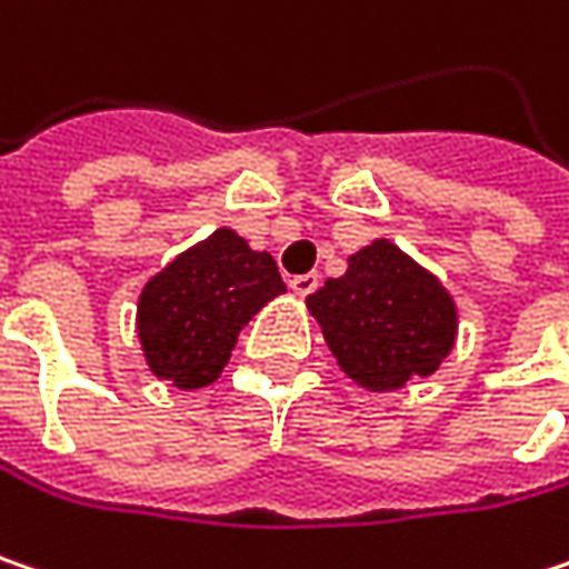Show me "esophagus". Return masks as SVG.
<instances>
[{
    "instance_id": "obj_1",
    "label": "esophagus",
    "mask_w": 569,
    "mask_h": 569,
    "mask_svg": "<svg viewBox=\"0 0 569 569\" xmlns=\"http://www.w3.org/2000/svg\"><path fill=\"white\" fill-rule=\"evenodd\" d=\"M288 284H291V291H295V295L307 298V295H313V291L320 288V274H317V271H307V274H295V278H291Z\"/></svg>"
}]
</instances>
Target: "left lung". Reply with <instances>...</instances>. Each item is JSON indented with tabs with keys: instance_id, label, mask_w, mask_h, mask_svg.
I'll return each mask as SVG.
<instances>
[{
	"instance_id": "obj_1",
	"label": "left lung",
	"mask_w": 569,
	"mask_h": 569,
	"mask_svg": "<svg viewBox=\"0 0 569 569\" xmlns=\"http://www.w3.org/2000/svg\"><path fill=\"white\" fill-rule=\"evenodd\" d=\"M339 368L368 390L429 378L458 332L455 300L393 242L375 240L307 298Z\"/></svg>"
}]
</instances>
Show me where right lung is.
Listing matches in <instances>:
<instances>
[{
    "mask_svg": "<svg viewBox=\"0 0 569 569\" xmlns=\"http://www.w3.org/2000/svg\"><path fill=\"white\" fill-rule=\"evenodd\" d=\"M281 291L269 252H252L233 230H213L140 295L137 332L150 371L182 390L217 381L240 329Z\"/></svg>",
    "mask_w": 569,
    "mask_h": 569,
    "instance_id": "add662e5",
    "label": "right lung"
}]
</instances>
